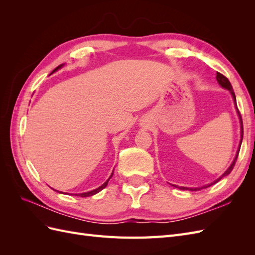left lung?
<instances>
[{
	"instance_id": "left-lung-1",
	"label": "left lung",
	"mask_w": 255,
	"mask_h": 255,
	"mask_svg": "<svg viewBox=\"0 0 255 255\" xmlns=\"http://www.w3.org/2000/svg\"><path fill=\"white\" fill-rule=\"evenodd\" d=\"M216 79H217V81H218V83L221 85V86L223 87V88H226V89H228L229 91H231V94H232V96H233V99H234V102H235V106H236V110H237V113H238V116H239V119H241V128H242V139H241V143H239V149H241V144H242V141H243V136H244V127H243V119H242V115H241V113H239V111H238V109H237V104H236V97H235V94H234V91H233V88H232V85H231V83H230V81L226 78L225 75L223 74H221V73H219V72H217V75H216ZM239 149H238V151H237V154H236V156H235V158H234V160H233V163L231 164V166L229 167V169L228 170L223 173L219 179H217L216 180L215 182H213V183H211V184H208V185H205V186H203V187H199V188H187V187H177V186H175V187H177V188H180V189H188V190H200V189H203V188H207V187H210V186H212V185H214V184H216L217 182H219L222 177H225V176H227L228 174H230L231 173V171L233 170V168H234V166H235V163H236V160H237V157H238V153H239Z\"/></svg>"
}]
</instances>
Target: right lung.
<instances>
[{
	"label": "right lung",
	"mask_w": 255,
	"mask_h": 255,
	"mask_svg": "<svg viewBox=\"0 0 255 255\" xmlns=\"http://www.w3.org/2000/svg\"><path fill=\"white\" fill-rule=\"evenodd\" d=\"M61 66H63V65H59L57 68H55V69H54V70H53V72H55L56 70H58V69L59 68H61ZM52 72V73H53ZM113 176V173H112V175L110 176V179H111V177ZM110 179L109 180H107L103 185H101V186H100L99 188H97V189H94V190H91V191H88V192H83V194H78V195H75V196H78V197H82V198H85V197H90V196H94V195H96V194H98V192L99 191H101L102 189H104L106 186H107V184H109V181H110ZM58 192H60V191H58Z\"/></svg>",
	"instance_id": "obj_1"
}]
</instances>
